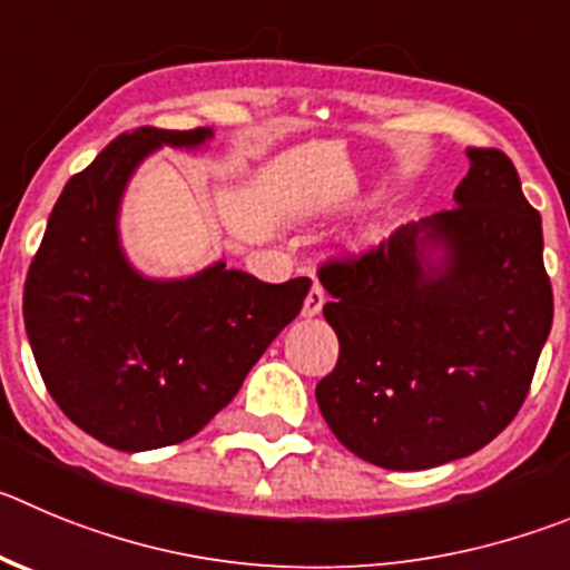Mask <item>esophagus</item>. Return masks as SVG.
Instances as JSON below:
<instances>
[{"label": "esophagus", "instance_id": "34e87169", "mask_svg": "<svg viewBox=\"0 0 570 570\" xmlns=\"http://www.w3.org/2000/svg\"><path fill=\"white\" fill-rule=\"evenodd\" d=\"M323 303H326V292H323V286L315 281V284H312V289H309V295H306V301H303V315H306V317L321 315Z\"/></svg>", "mask_w": 570, "mask_h": 570}]
</instances>
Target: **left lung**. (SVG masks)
Here are the masks:
<instances>
[{
    "label": "left lung",
    "mask_w": 570,
    "mask_h": 570,
    "mask_svg": "<svg viewBox=\"0 0 570 570\" xmlns=\"http://www.w3.org/2000/svg\"><path fill=\"white\" fill-rule=\"evenodd\" d=\"M453 210L402 225L317 275L340 357L317 405L340 444L385 470H430L518 416L551 332L542 222L498 148H466ZM441 246L439 268L426 249Z\"/></svg>",
    "instance_id": "left-lung-1"
}]
</instances>
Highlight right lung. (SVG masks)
Returning <instances> with one entry per match:
<instances>
[{
    "label": "right lung",
    "instance_id": "obj_1",
    "mask_svg": "<svg viewBox=\"0 0 570 570\" xmlns=\"http://www.w3.org/2000/svg\"><path fill=\"white\" fill-rule=\"evenodd\" d=\"M210 129L142 126L115 137L63 185L24 281V328L63 416L142 453L199 433L309 295V278L264 284L225 261L185 281L135 273L117 207L142 157L196 148Z\"/></svg>",
    "mask_w": 570,
    "mask_h": 570
}]
</instances>
